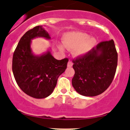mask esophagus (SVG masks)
Returning a JSON list of instances; mask_svg holds the SVG:
<instances>
[{"label":"esophagus","instance_id":"esophagus-1","mask_svg":"<svg viewBox=\"0 0 130 130\" xmlns=\"http://www.w3.org/2000/svg\"><path fill=\"white\" fill-rule=\"evenodd\" d=\"M72 65H73V63L72 62H71V61H69V62H68V67H69V68H71V67H72Z\"/></svg>","mask_w":130,"mask_h":130}]
</instances>
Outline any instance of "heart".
Wrapping results in <instances>:
<instances>
[{
	"instance_id": "1",
	"label": "heart",
	"mask_w": 130,
	"mask_h": 130,
	"mask_svg": "<svg viewBox=\"0 0 130 130\" xmlns=\"http://www.w3.org/2000/svg\"><path fill=\"white\" fill-rule=\"evenodd\" d=\"M64 46L69 50H74L73 54L76 57L85 56L95 47L97 40L95 37H91L88 34L82 32H69L63 37ZM61 51L64 47L60 46Z\"/></svg>"
}]
</instances>
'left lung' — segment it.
Segmentation results:
<instances>
[{
	"instance_id": "1",
	"label": "left lung",
	"mask_w": 130,
	"mask_h": 130,
	"mask_svg": "<svg viewBox=\"0 0 130 130\" xmlns=\"http://www.w3.org/2000/svg\"><path fill=\"white\" fill-rule=\"evenodd\" d=\"M118 55L113 40L102 42L85 56L73 60V87L85 96H95L107 90L116 72Z\"/></svg>"
}]
</instances>
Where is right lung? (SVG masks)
Here are the masks:
<instances>
[{"instance_id":"1","label":"right lung","mask_w":130,"mask_h":130,"mask_svg":"<svg viewBox=\"0 0 130 130\" xmlns=\"http://www.w3.org/2000/svg\"><path fill=\"white\" fill-rule=\"evenodd\" d=\"M43 37L51 39L42 26L34 27L23 35L13 56L12 71L17 84L27 95L37 99L48 97L57 84L58 78L65 71L68 58L57 60L50 50L40 55L33 53L32 40Z\"/></svg>"}]
</instances>
